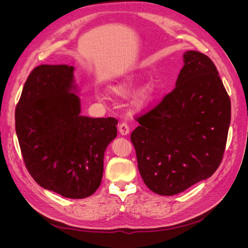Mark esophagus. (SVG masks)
I'll return each mask as SVG.
<instances>
[{
  "instance_id": "esophagus-1",
  "label": "esophagus",
  "mask_w": 248,
  "mask_h": 248,
  "mask_svg": "<svg viewBox=\"0 0 248 248\" xmlns=\"http://www.w3.org/2000/svg\"><path fill=\"white\" fill-rule=\"evenodd\" d=\"M130 129H129V125L127 124L126 122H122L119 124V132L122 134V136H127L129 133Z\"/></svg>"
}]
</instances>
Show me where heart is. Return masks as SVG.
<instances>
[{"mask_svg":"<svg viewBox=\"0 0 248 248\" xmlns=\"http://www.w3.org/2000/svg\"><path fill=\"white\" fill-rule=\"evenodd\" d=\"M138 85V79H128L122 84H119L116 86L110 87V92L116 95V96H127L128 94H130L134 89H136ZM154 87L151 84L146 85L144 88H141L140 91L139 92L138 96H137V102L140 104V106H146L150 101L152 100L153 96H154ZM100 100H104V97L100 96L99 97Z\"/></svg>","mask_w":248,"mask_h":248,"instance_id":"heart-1","label":"heart"}]
</instances>
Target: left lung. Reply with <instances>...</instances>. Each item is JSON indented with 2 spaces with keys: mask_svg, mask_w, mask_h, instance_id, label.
<instances>
[{
  "mask_svg": "<svg viewBox=\"0 0 248 248\" xmlns=\"http://www.w3.org/2000/svg\"><path fill=\"white\" fill-rule=\"evenodd\" d=\"M176 87L136 118L131 133L140 174L149 189L174 196L218 169L231 122V100L214 63L186 51Z\"/></svg>",
  "mask_w": 248,
  "mask_h": 248,
  "instance_id": "1",
  "label": "left lung"
}]
</instances>
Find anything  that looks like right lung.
<instances>
[{
  "label": "right lung",
  "mask_w": 248,
  "mask_h": 248,
  "mask_svg": "<svg viewBox=\"0 0 248 248\" xmlns=\"http://www.w3.org/2000/svg\"><path fill=\"white\" fill-rule=\"evenodd\" d=\"M72 66L39 65L28 77L16 108V130L30 175L64 198L84 199L97 190L103 156L117 137L118 120L80 116L71 91Z\"/></svg>",
  "instance_id": "obj_1"
}]
</instances>
